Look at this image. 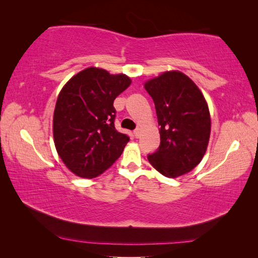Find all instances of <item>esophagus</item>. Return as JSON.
Masks as SVG:
<instances>
[{"label":"esophagus","mask_w":258,"mask_h":258,"mask_svg":"<svg viewBox=\"0 0 258 258\" xmlns=\"http://www.w3.org/2000/svg\"><path fill=\"white\" fill-rule=\"evenodd\" d=\"M134 136L136 137V138H139V136H140V129L139 128H137V129L134 130Z\"/></svg>","instance_id":"obj_1"}]
</instances>
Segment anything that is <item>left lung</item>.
<instances>
[{"label": "left lung", "mask_w": 258, "mask_h": 258, "mask_svg": "<svg viewBox=\"0 0 258 258\" xmlns=\"http://www.w3.org/2000/svg\"><path fill=\"white\" fill-rule=\"evenodd\" d=\"M156 106L160 146L148 154L152 167L168 177L190 172L207 151L211 133L204 96L180 72H165L145 84Z\"/></svg>", "instance_id": "8db88e82"}]
</instances>
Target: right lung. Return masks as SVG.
Segmentation results:
<instances>
[{
  "label": "right lung",
  "instance_id": "obj_1",
  "mask_svg": "<svg viewBox=\"0 0 258 258\" xmlns=\"http://www.w3.org/2000/svg\"><path fill=\"white\" fill-rule=\"evenodd\" d=\"M130 84L123 74L89 67L62 87L54 111V142L73 173L93 179L121 156L129 137L114 128L113 100Z\"/></svg>",
  "mask_w": 258,
  "mask_h": 258
}]
</instances>
